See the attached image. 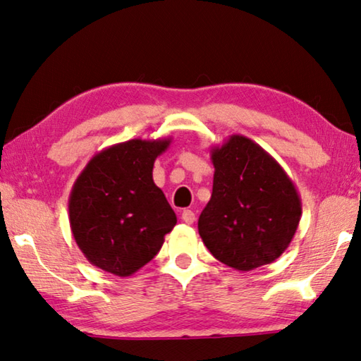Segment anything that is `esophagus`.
I'll list each match as a JSON object with an SVG mask.
<instances>
[{
  "label": "esophagus",
  "mask_w": 361,
  "mask_h": 361,
  "mask_svg": "<svg viewBox=\"0 0 361 361\" xmlns=\"http://www.w3.org/2000/svg\"><path fill=\"white\" fill-rule=\"evenodd\" d=\"M181 220L185 221V223H188V225H192L194 220H196V215H194L192 210L186 209V210L181 212Z\"/></svg>",
  "instance_id": "34e87169"
}]
</instances>
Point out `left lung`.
Listing matches in <instances>:
<instances>
[{
  "mask_svg": "<svg viewBox=\"0 0 361 361\" xmlns=\"http://www.w3.org/2000/svg\"><path fill=\"white\" fill-rule=\"evenodd\" d=\"M212 164L214 188L197 221L205 247L238 271L274 262L289 247L302 216L293 180L243 135L214 147Z\"/></svg>",
  "mask_w": 361,
  "mask_h": 361,
  "instance_id": "8db88e82",
  "label": "left lung"
}]
</instances>
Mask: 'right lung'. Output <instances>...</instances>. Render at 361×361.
Listing matches in <instances>:
<instances>
[{
  "mask_svg": "<svg viewBox=\"0 0 361 361\" xmlns=\"http://www.w3.org/2000/svg\"><path fill=\"white\" fill-rule=\"evenodd\" d=\"M170 138L118 142L90 160L73 183L68 220L91 265L131 276L162 247L176 215L152 180L157 156Z\"/></svg>",
  "mask_w": 361,
  "mask_h": 361,
  "instance_id": "right-lung-1",
  "label": "right lung"
}]
</instances>
